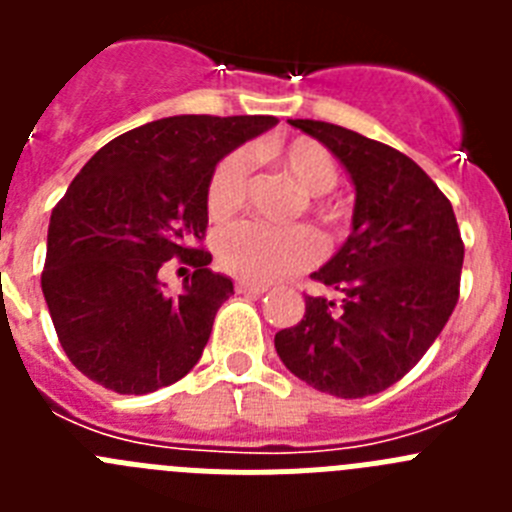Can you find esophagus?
Here are the masks:
<instances>
[{"label": "esophagus", "instance_id": "obj_1", "mask_svg": "<svg viewBox=\"0 0 512 512\" xmlns=\"http://www.w3.org/2000/svg\"><path fill=\"white\" fill-rule=\"evenodd\" d=\"M266 289L264 284H251V282H235V292H241V295H253V297H259L264 295Z\"/></svg>", "mask_w": 512, "mask_h": 512}]
</instances>
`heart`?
Instances as JSON below:
<instances>
[{
	"label": "heart",
	"mask_w": 512,
	"mask_h": 512,
	"mask_svg": "<svg viewBox=\"0 0 512 512\" xmlns=\"http://www.w3.org/2000/svg\"><path fill=\"white\" fill-rule=\"evenodd\" d=\"M256 156L287 171L305 194L312 197V212L328 225L341 220L338 207L328 205L320 194L338 182V166L325 146L310 138L287 143H264ZM251 189V164L243 151H233L217 161L207 179L205 205L212 220L223 223L243 210ZM217 264L246 282L269 284L310 269L320 259V241L307 228H269L261 223H238L225 228L215 241Z\"/></svg>",
	"instance_id": "obj_1"
}]
</instances>
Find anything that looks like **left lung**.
<instances>
[{"mask_svg":"<svg viewBox=\"0 0 512 512\" xmlns=\"http://www.w3.org/2000/svg\"><path fill=\"white\" fill-rule=\"evenodd\" d=\"M346 166L356 187L351 235L312 274L341 295L305 297L274 336L289 372L328 395H377L423 359L459 300L464 243L454 207L413 158L320 120H289Z\"/></svg>","mask_w":512,"mask_h":512,"instance_id":"1","label":"left lung"}]
</instances>
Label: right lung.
<instances>
[{
  "mask_svg": "<svg viewBox=\"0 0 512 512\" xmlns=\"http://www.w3.org/2000/svg\"><path fill=\"white\" fill-rule=\"evenodd\" d=\"M271 115H176L117 135L76 174L48 225L43 287L58 341L84 377L120 395L174 384L200 361L233 282L194 243L207 230V179ZM195 266L179 296L157 269Z\"/></svg>",
  "mask_w": 512,
  "mask_h": 512,
  "instance_id": "obj_1",
  "label": "right lung"
}]
</instances>
